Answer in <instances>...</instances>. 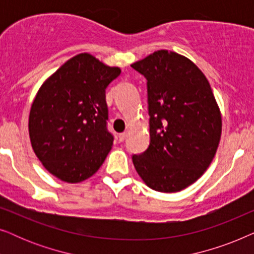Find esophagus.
<instances>
[{
  "instance_id": "34e87169",
  "label": "esophagus",
  "mask_w": 254,
  "mask_h": 254,
  "mask_svg": "<svg viewBox=\"0 0 254 254\" xmlns=\"http://www.w3.org/2000/svg\"><path fill=\"white\" fill-rule=\"evenodd\" d=\"M126 137H127V131H124V133H121V134L119 135V141L123 142Z\"/></svg>"
}]
</instances>
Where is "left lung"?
Segmentation results:
<instances>
[{
    "label": "left lung",
    "mask_w": 254,
    "mask_h": 254,
    "mask_svg": "<svg viewBox=\"0 0 254 254\" xmlns=\"http://www.w3.org/2000/svg\"><path fill=\"white\" fill-rule=\"evenodd\" d=\"M147 78L150 144L133 156L145 185L163 193L195 183L210 165L222 133L220 107L197 65L161 50L131 64Z\"/></svg>",
    "instance_id": "obj_1"
}]
</instances>
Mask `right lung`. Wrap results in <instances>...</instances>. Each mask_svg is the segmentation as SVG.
<instances>
[{
	"label": "right lung",
	"mask_w": 254,
	"mask_h": 254,
	"mask_svg": "<svg viewBox=\"0 0 254 254\" xmlns=\"http://www.w3.org/2000/svg\"><path fill=\"white\" fill-rule=\"evenodd\" d=\"M120 72L119 67L81 53L38 90L29 116L31 145L44 168L62 182L90 178L112 149L105 91Z\"/></svg>",
	"instance_id": "1"
}]
</instances>
